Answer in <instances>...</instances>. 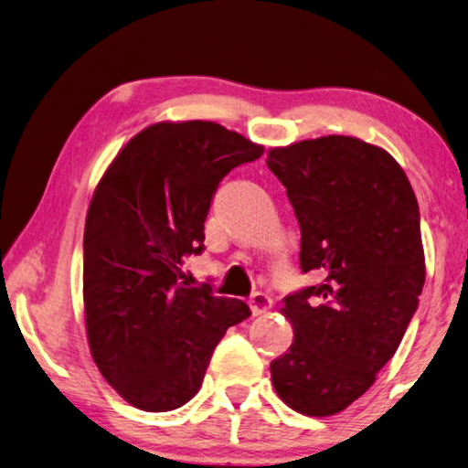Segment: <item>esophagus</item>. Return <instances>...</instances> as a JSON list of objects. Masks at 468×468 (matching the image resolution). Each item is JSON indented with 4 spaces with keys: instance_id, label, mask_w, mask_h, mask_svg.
Returning a JSON list of instances; mask_svg holds the SVG:
<instances>
[{
    "instance_id": "obj_1",
    "label": "esophagus",
    "mask_w": 468,
    "mask_h": 468,
    "mask_svg": "<svg viewBox=\"0 0 468 468\" xmlns=\"http://www.w3.org/2000/svg\"><path fill=\"white\" fill-rule=\"evenodd\" d=\"M250 307L253 311V315H263L271 309V299L266 292H256L250 299Z\"/></svg>"
}]
</instances>
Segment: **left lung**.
Masks as SVG:
<instances>
[{
  "mask_svg": "<svg viewBox=\"0 0 468 468\" xmlns=\"http://www.w3.org/2000/svg\"><path fill=\"white\" fill-rule=\"evenodd\" d=\"M266 164L301 225V268L321 278L284 299L294 339L271 385L291 410L327 418L372 387L418 309V198L385 149L344 134L274 147Z\"/></svg>",
  "mask_w": 468,
  "mask_h": 468,
  "instance_id": "1",
  "label": "left lung"
}]
</instances>
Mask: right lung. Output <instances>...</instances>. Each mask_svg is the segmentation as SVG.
I'll list each match as a JSON object with an SVG mask.
<instances>
[{"instance_id":"1","label":"right lung","mask_w":468,"mask_h":468,"mask_svg":"<svg viewBox=\"0 0 468 468\" xmlns=\"http://www.w3.org/2000/svg\"><path fill=\"white\" fill-rule=\"evenodd\" d=\"M263 153L208 121L155 122L126 143L93 192L83 233V309L91 358L126 403L172 411L198 393L225 331L248 304L184 286L212 194Z\"/></svg>"}]
</instances>
